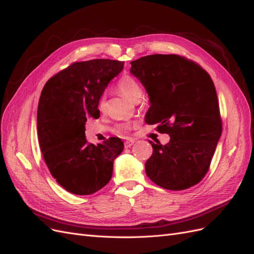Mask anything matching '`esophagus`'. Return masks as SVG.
<instances>
[{
    "instance_id": "1",
    "label": "esophagus",
    "mask_w": 254,
    "mask_h": 254,
    "mask_svg": "<svg viewBox=\"0 0 254 254\" xmlns=\"http://www.w3.org/2000/svg\"><path fill=\"white\" fill-rule=\"evenodd\" d=\"M133 143H135V140H134V139H128L127 141H125V147H126V148H129L130 146H131Z\"/></svg>"
}]
</instances>
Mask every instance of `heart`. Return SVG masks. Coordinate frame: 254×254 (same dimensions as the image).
<instances>
[{"label": "heart", "mask_w": 254, "mask_h": 254, "mask_svg": "<svg viewBox=\"0 0 254 254\" xmlns=\"http://www.w3.org/2000/svg\"><path fill=\"white\" fill-rule=\"evenodd\" d=\"M118 91L120 93L124 96L125 98H127L128 101L132 102V103H136L140 102V99L143 95L142 89L140 87V84L137 83V81L135 79H133L130 76H124L119 83H118ZM99 109L102 111L105 110L106 108V102L105 99L102 98L101 102H99ZM130 128H131V125L130 124H123L119 127V130L123 133L128 132Z\"/></svg>", "instance_id": "1"}]
</instances>
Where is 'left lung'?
Masks as SVG:
<instances>
[{"instance_id":"left-lung-1","label":"left lung","mask_w":254,"mask_h":254,"mask_svg":"<svg viewBox=\"0 0 254 254\" xmlns=\"http://www.w3.org/2000/svg\"><path fill=\"white\" fill-rule=\"evenodd\" d=\"M130 73L149 96V125L167 133V144L149 141L153 151L145 172L159 187L181 190L195 186L209 171L222 125L217 93L210 75L178 55L145 56L130 63Z\"/></svg>"}]
</instances>
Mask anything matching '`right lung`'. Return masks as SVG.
Masks as SVG:
<instances>
[{
    "label": "right lung",
    "mask_w": 254,
    "mask_h": 254,
    "mask_svg": "<svg viewBox=\"0 0 254 254\" xmlns=\"http://www.w3.org/2000/svg\"><path fill=\"white\" fill-rule=\"evenodd\" d=\"M123 67V61L110 59L74 63L42 89L37 112L40 149L52 176L72 194L91 195L104 188L124 149L119 137L94 145L84 135L87 118H99V99Z\"/></svg>",
    "instance_id": "right-lung-1"
}]
</instances>
